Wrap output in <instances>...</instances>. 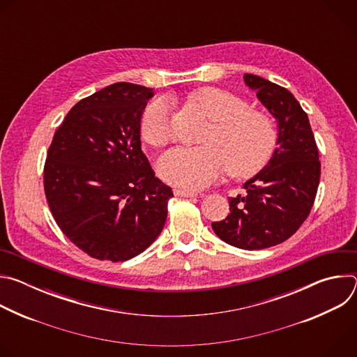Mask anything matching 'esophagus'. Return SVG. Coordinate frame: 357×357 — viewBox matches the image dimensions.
Masks as SVG:
<instances>
[{
    "label": "esophagus",
    "mask_w": 357,
    "mask_h": 357,
    "mask_svg": "<svg viewBox=\"0 0 357 357\" xmlns=\"http://www.w3.org/2000/svg\"><path fill=\"white\" fill-rule=\"evenodd\" d=\"M174 193H175V196H182V197H193V196H196L197 193L196 192H193V190H189V189H174Z\"/></svg>",
    "instance_id": "1"
}]
</instances>
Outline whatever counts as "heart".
<instances>
[{"label":"heart","instance_id":"1","mask_svg":"<svg viewBox=\"0 0 357 357\" xmlns=\"http://www.w3.org/2000/svg\"><path fill=\"white\" fill-rule=\"evenodd\" d=\"M192 101L212 123L200 146H176L161 157V178L175 186L200 189L223 174L245 178L257 174L271 158L277 145L273 120L248 109L238 96L216 89H200ZM141 135L152 146H164L172 135L171 109L158 98L146 106L141 117Z\"/></svg>","mask_w":357,"mask_h":357}]
</instances>
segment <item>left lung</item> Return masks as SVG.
Returning <instances> with one entry per match:
<instances>
[{"instance_id":"8db88e82","label":"left lung","mask_w":357,"mask_h":357,"mask_svg":"<svg viewBox=\"0 0 357 357\" xmlns=\"http://www.w3.org/2000/svg\"><path fill=\"white\" fill-rule=\"evenodd\" d=\"M243 79L277 119L278 146L244 183V193L229 199L230 213L212 229L227 244L263 250L289 238L310 216L321 178L319 151L308 116L291 91L256 75Z\"/></svg>"}]
</instances>
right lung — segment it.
<instances>
[{
  "mask_svg": "<svg viewBox=\"0 0 357 357\" xmlns=\"http://www.w3.org/2000/svg\"><path fill=\"white\" fill-rule=\"evenodd\" d=\"M154 90L114 83L72 107L47 149L43 188L63 234L97 260L126 261L164 229L172 189L141 151Z\"/></svg>",
  "mask_w": 357,
  "mask_h": 357,
  "instance_id": "right-lung-1",
  "label": "right lung"
}]
</instances>
